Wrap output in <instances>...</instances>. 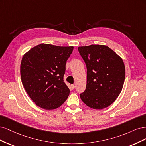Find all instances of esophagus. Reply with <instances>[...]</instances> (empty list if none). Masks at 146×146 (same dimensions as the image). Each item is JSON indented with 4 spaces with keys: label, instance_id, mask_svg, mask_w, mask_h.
Masks as SVG:
<instances>
[{
    "label": "esophagus",
    "instance_id": "1",
    "mask_svg": "<svg viewBox=\"0 0 146 146\" xmlns=\"http://www.w3.org/2000/svg\"><path fill=\"white\" fill-rule=\"evenodd\" d=\"M70 87H71V88L72 89V90H73V89L74 88V84H72V85L71 86H70Z\"/></svg>",
    "mask_w": 146,
    "mask_h": 146
}]
</instances>
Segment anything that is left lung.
<instances>
[{
	"label": "left lung",
	"instance_id": "left-lung-1",
	"mask_svg": "<svg viewBox=\"0 0 146 146\" xmlns=\"http://www.w3.org/2000/svg\"><path fill=\"white\" fill-rule=\"evenodd\" d=\"M87 67V85L80 97L93 109L109 106L118 97L124 85L125 71L123 60L106 45L79 46Z\"/></svg>",
	"mask_w": 146,
	"mask_h": 146
}]
</instances>
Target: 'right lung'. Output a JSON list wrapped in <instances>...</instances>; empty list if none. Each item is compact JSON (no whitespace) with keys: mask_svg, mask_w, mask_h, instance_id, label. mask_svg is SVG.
Returning a JSON list of instances; mask_svg holds the SVG:
<instances>
[{"mask_svg":"<svg viewBox=\"0 0 146 146\" xmlns=\"http://www.w3.org/2000/svg\"><path fill=\"white\" fill-rule=\"evenodd\" d=\"M73 46L41 44L23 55L21 76L25 90L42 109H56L66 101L70 90L64 81L65 64Z\"/></svg>","mask_w":146,"mask_h":146,"instance_id":"right-lung-1","label":"right lung"}]
</instances>
